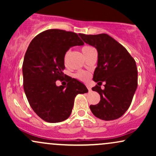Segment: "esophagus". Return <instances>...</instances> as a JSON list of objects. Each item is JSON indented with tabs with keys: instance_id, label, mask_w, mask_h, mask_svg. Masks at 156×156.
Returning a JSON list of instances; mask_svg holds the SVG:
<instances>
[{
	"instance_id": "obj_1",
	"label": "esophagus",
	"mask_w": 156,
	"mask_h": 156,
	"mask_svg": "<svg viewBox=\"0 0 156 156\" xmlns=\"http://www.w3.org/2000/svg\"><path fill=\"white\" fill-rule=\"evenodd\" d=\"M87 89H88V90L89 91V92H90V91H91V90H92V89H91V87H89V85H87Z\"/></svg>"
}]
</instances>
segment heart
I'll list each match as a JSON object with an SVG mask.
<instances>
[{"mask_svg":"<svg viewBox=\"0 0 156 156\" xmlns=\"http://www.w3.org/2000/svg\"><path fill=\"white\" fill-rule=\"evenodd\" d=\"M92 49H93V48L91 47V46L84 45L83 47H82V48H81V51H82V53H83V54L85 55L86 53H88V52L89 51H91ZM69 52L67 51L64 55V63L65 64H67V60L68 58V55H69ZM75 76H76V78H78V79L80 80H86L89 78V75L88 73L85 72V71H80V72L77 73Z\"/></svg>","mask_w":156,"mask_h":156,"instance_id":"obj_1","label":"heart"}]
</instances>
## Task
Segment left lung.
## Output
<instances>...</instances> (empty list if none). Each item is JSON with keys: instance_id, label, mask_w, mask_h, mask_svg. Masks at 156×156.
<instances>
[{"instance_id": "left-lung-1", "label": "left lung", "mask_w": 156, "mask_h": 156, "mask_svg": "<svg viewBox=\"0 0 156 156\" xmlns=\"http://www.w3.org/2000/svg\"><path fill=\"white\" fill-rule=\"evenodd\" d=\"M86 43L98 51V61L93 76L98 85L92 89L101 95L97 105L90 109L96 117L103 120L119 118L131 104L138 85V71L134 58L128 51L106 34L87 35L79 34ZM104 82L105 89L100 86Z\"/></svg>"}]
</instances>
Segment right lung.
<instances>
[{
	"label": "right lung",
	"instance_id": "right-lung-1",
	"mask_svg": "<svg viewBox=\"0 0 156 156\" xmlns=\"http://www.w3.org/2000/svg\"><path fill=\"white\" fill-rule=\"evenodd\" d=\"M83 44L74 32L49 29L36 36L28 46L23 64V89L34 112L44 121L67 119L77 94L88 92L83 83L63 73L66 52ZM58 80H65L67 86L57 87Z\"/></svg>",
	"mask_w": 156,
	"mask_h": 156
}]
</instances>
